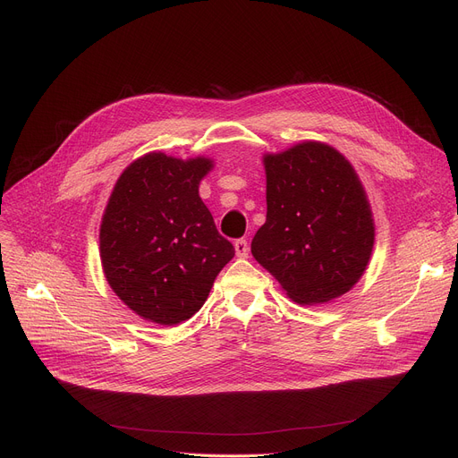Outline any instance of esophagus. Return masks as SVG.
<instances>
[{
  "instance_id": "obj_1",
  "label": "esophagus",
  "mask_w": 458,
  "mask_h": 458,
  "mask_svg": "<svg viewBox=\"0 0 458 458\" xmlns=\"http://www.w3.org/2000/svg\"><path fill=\"white\" fill-rule=\"evenodd\" d=\"M233 249H235V254L239 256V258H247L249 256V243H247V239H237V242L233 243Z\"/></svg>"
}]
</instances>
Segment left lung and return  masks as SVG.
<instances>
[{"label":"left lung","mask_w":458,"mask_h":458,"mask_svg":"<svg viewBox=\"0 0 458 458\" xmlns=\"http://www.w3.org/2000/svg\"><path fill=\"white\" fill-rule=\"evenodd\" d=\"M266 223L252 256L299 304L345 295L371 259L375 223L354 166L321 140H302L263 156Z\"/></svg>","instance_id":"obj_1"}]
</instances>
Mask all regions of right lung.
<instances>
[{
    "label": "right lung",
    "mask_w": 458,
    "mask_h": 458,
    "mask_svg": "<svg viewBox=\"0 0 458 458\" xmlns=\"http://www.w3.org/2000/svg\"><path fill=\"white\" fill-rule=\"evenodd\" d=\"M213 159L148 152L118 176L100 225L107 284L140 319L174 327L206 302L233 258L199 195Z\"/></svg>",
    "instance_id": "add662e5"
}]
</instances>
